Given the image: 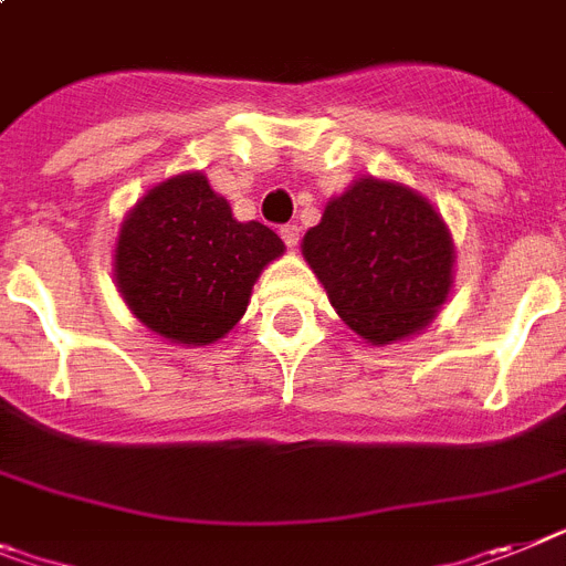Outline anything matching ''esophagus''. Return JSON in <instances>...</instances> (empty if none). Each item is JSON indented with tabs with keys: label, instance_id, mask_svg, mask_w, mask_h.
Masks as SVG:
<instances>
[{
	"label": "esophagus",
	"instance_id": "34e87169",
	"mask_svg": "<svg viewBox=\"0 0 566 566\" xmlns=\"http://www.w3.org/2000/svg\"><path fill=\"white\" fill-rule=\"evenodd\" d=\"M280 237H283V243H286L289 249H297V243H301V226H283V229H280Z\"/></svg>",
	"mask_w": 566,
	"mask_h": 566
}]
</instances>
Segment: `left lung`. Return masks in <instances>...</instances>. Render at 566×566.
<instances>
[{
	"label": "left lung",
	"instance_id": "left-lung-1",
	"mask_svg": "<svg viewBox=\"0 0 566 566\" xmlns=\"http://www.w3.org/2000/svg\"><path fill=\"white\" fill-rule=\"evenodd\" d=\"M303 258L346 326L384 346L421 332L441 308L455 245L427 197L360 177L306 231Z\"/></svg>",
	"mask_w": 566,
	"mask_h": 566
}]
</instances>
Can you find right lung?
Returning <instances> with one entry per match:
<instances>
[{"label": "right lung", "mask_w": 566, "mask_h": 566, "mask_svg": "<svg viewBox=\"0 0 566 566\" xmlns=\"http://www.w3.org/2000/svg\"><path fill=\"white\" fill-rule=\"evenodd\" d=\"M263 223H237L200 171L154 186L123 220L114 272L143 326L171 343L209 346L245 315L251 286L283 254Z\"/></svg>", "instance_id": "1"}]
</instances>
